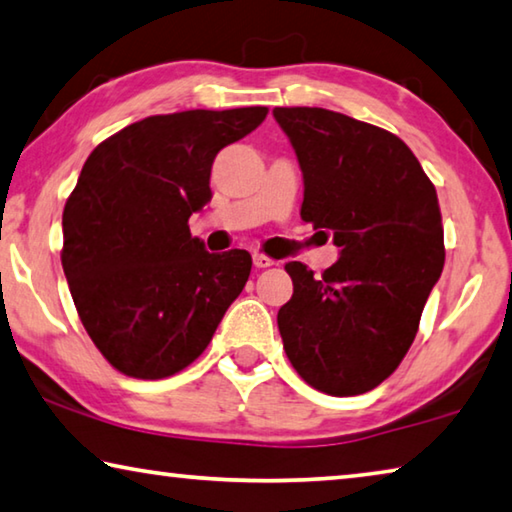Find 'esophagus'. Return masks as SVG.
Instances as JSON below:
<instances>
[{
    "mask_svg": "<svg viewBox=\"0 0 512 512\" xmlns=\"http://www.w3.org/2000/svg\"><path fill=\"white\" fill-rule=\"evenodd\" d=\"M253 264L257 266V268H268V266H273L275 262L271 257H266V255H262V253H255L253 255Z\"/></svg>",
    "mask_w": 512,
    "mask_h": 512,
    "instance_id": "obj_1",
    "label": "esophagus"
}]
</instances>
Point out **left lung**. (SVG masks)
<instances>
[{
    "instance_id": "left-lung-1",
    "label": "left lung",
    "mask_w": 512,
    "mask_h": 512,
    "mask_svg": "<svg viewBox=\"0 0 512 512\" xmlns=\"http://www.w3.org/2000/svg\"><path fill=\"white\" fill-rule=\"evenodd\" d=\"M305 183L302 221L334 237L316 277L289 262L293 296L277 311L298 375L327 395H361L400 366L445 264L443 216L400 137L325 108H275Z\"/></svg>"
}]
</instances>
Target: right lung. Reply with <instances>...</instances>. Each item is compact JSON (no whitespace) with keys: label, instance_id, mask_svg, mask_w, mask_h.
I'll return each mask as SVG.
<instances>
[{"label":"right lung","instance_id":"add662e5","mask_svg":"<svg viewBox=\"0 0 512 512\" xmlns=\"http://www.w3.org/2000/svg\"><path fill=\"white\" fill-rule=\"evenodd\" d=\"M268 108L155 115L85 160L63 212V271L85 332L112 368L176 375L198 359L246 287V250L207 253L189 216L212 198V162Z\"/></svg>","mask_w":512,"mask_h":512}]
</instances>
